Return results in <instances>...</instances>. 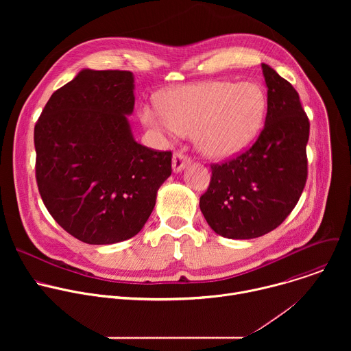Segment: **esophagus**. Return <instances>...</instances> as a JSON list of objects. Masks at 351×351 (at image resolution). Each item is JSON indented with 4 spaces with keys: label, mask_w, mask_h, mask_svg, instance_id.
Segmentation results:
<instances>
[{
    "label": "esophagus",
    "mask_w": 351,
    "mask_h": 351,
    "mask_svg": "<svg viewBox=\"0 0 351 351\" xmlns=\"http://www.w3.org/2000/svg\"><path fill=\"white\" fill-rule=\"evenodd\" d=\"M191 162V158L189 156H186L182 152H176L173 154V160H172V168L175 172H180L184 167H187Z\"/></svg>",
    "instance_id": "1"
}]
</instances>
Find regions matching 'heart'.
Wrapping results in <instances>:
<instances>
[{
	"mask_svg": "<svg viewBox=\"0 0 351 351\" xmlns=\"http://www.w3.org/2000/svg\"><path fill=\"white\" fill-rule=\"evenodd\" d=\"M267 98L256 83L206 82L167 91L160 107L145 106V125L169 134H195L199 152L211 158L239 153L260 132Z\"/></svg>",
	"mask_w": 351,
	"mask_h": 351,
	"instance_id": "b5f03b06",
	"label": "heart"
}]
</instances>
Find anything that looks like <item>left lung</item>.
Here are the masks:
<instances>
[{
  "mask_svg": "<svg viewBox=\"0 0 351 351\" xmlns=\"http://www.w3.org/2000/svg\"><path fill=\"white\" fill-rule=\"evenodd\" d=\"M268 87L265 125L256 143L221 164H211L199 210L211 229L228 239H254L276 229L302 195L308 161L310 121L295 88L263 64Z\"/></svg>",
  "mask_w": 351,
  "mask_h": 351,
  "instance_id": "1",
  "label": "left lung"
}]
</instances>
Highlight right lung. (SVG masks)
I'll return each instance as SVG.
<instances>
[{
	"label": "right lung",
	"mask_w": 351,
	"mask_h": 351,
	"mask_svg": "<svg viewBox=\"0 0 351 351\" xmlns=\"http://www.w3.org/2000/svg\"><path fill=\"white\" fill-rule=\"evenodd\" d=\"M133 73L91 71L53 93L34 126L36 180L56 222L87 244L137 234L172 173V152L134 141Z\"/></svg>",
	"instance_id": "add662e5"
}]
</instances>
